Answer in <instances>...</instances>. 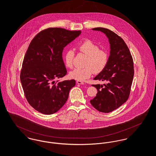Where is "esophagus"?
Here are the masks:
<instances>
[{"instance_id": "esophagus-1", "label": "esophagus", "mask_w": 156, "mask_h": 156, "mask_svg": "<svg viewBox=\"0 0 156 156\" xmlns=\"http://www.w3.org/2000/svg\"><path fill=\"white\" fill-rule=\"evenodd\" d=\"M76 83H77V84H79V85H83V84H84L83 82H82V81H81V80H77Z\"/></svg>"}]
</instances>
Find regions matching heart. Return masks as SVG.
Wrapping results in <instances>:
<instances>
[{"mask_svg": "<svg viewBox=\"0 0 156 156\" xmlns=\"http://www.w3.org/2000/svg\"><path fill=\"white\" fill-rule=\"evenodd\" d=\"M78 49L88 58L85 62L86 67L77 68L71 71L69 76L71 79L77 80H84L90 77L93 72L98 74L102 72L107 66L109 55L108 52L100 49L99 45L90 40H87L80 43ZM76 53L74 49L69 48L64 55V61L66 67L72 68L74 65V59Z\"/></svg>", "mask_w": 156, "mask_h": 156, "instance_id": "obj_1", "label": "heart"}]
</instances>
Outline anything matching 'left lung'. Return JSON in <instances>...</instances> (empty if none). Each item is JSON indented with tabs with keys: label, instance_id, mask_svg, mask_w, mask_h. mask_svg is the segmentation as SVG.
Returning <instances> with one entry per match:
<instances>
[{
	"label": "left lung",
	"instance_id": "obj_1",
	"mask_svg": "<svg viewBox=\"0 0 156 156\" xmlns=\"http://www.w3.org/2000/svg\"><path fill=\"white\" fill-rule=\"evenodd\" d=\"M92 29L106 35L111 51L107 66L94 78L108 83L92 85L98 92L90 103L97 111L109 113L120 107L129 98L133 79V61L127 45L119 36L106 28Z\"/></svg>",
	"mask_w": 156,
	"mask_h": 156
}]
</instances>
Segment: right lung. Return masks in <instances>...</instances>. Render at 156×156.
I'll return each mask as SVG.
<instances>
[{
    "mask_svg": "<svg viewBox=\"0 0 156 156\" xmlns=\"http://www.w3.org/2000/svg\"><path fill=\"white\" fill-rule=\"evenodd\" d=\"M80 34V30L50 27L31 41L23 61L20 81L27 101L36 111L51 115L66 103L76 81L55 80L67 74L62 59L64 48Z\"/></svg>",
    "mask_w": 156,
    "mask_h": 156,
    "instance_id": "right-lung-1",
    "label": "right lung"
}]
</instances>
